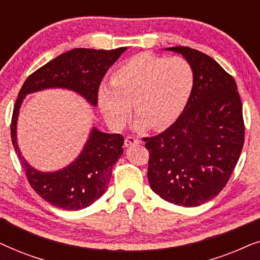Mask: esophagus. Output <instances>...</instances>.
I'll return each mask as SVG.
<instances>
[{"label": "esophagus", "mask_w": 260, "mask_h": 260, "mask_svg": "<svg viewBox=\"0 0 260 260\" xmlns=\"http://www.w3.org/2000/svg\"><path fill=\"white\" fill-rule=\"evenodd\" d=\"M141 143V140H138L136 137H133V136H127L125 138V141H124V145H125L126 148L131 147V145H135V144H140Z\"/></svg>", "instance_id": "1"}]
</instances>
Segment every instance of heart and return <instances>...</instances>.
<instances>
[{
	"label": "heart",
	"instance_id": "obj_1",
	"mask_svg": "<svg viewBox=\"0 0 260 260\" xmlns=\"http://www.w3.org/2000/svg\"><path fill=\"white\" fill-rule=\"evenodd\" d=\"M193 83V71L184 59L141 53L115 70L112 85H101L98 104L110 125L123 126L133 104L137 127L161 130L182 113Z\"/></svg>",
	"mask_w": 260,
	"mask_h": 260
}]
</instances>
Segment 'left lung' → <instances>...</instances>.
I'll return each instance as SVG.
<instances>
[{
	"label": "left lung",
	"instance_id": "left-lung-1",
	"mask_svg": "<svg viewBox=\"0 0 260 260\" xmlns=\"http://www.w3.org/2000/svg\"><path fill=\"white\" fill-rule=\"evenodd\" d=\"M191 67L193 88L176 122L144 138L148 180L163 200L195 207L215 198L229 182L244 145L243 105L236 80L214 59L176 46Z\"/></svg>",
	"mask_w": 260,
	"mask_h": 260
}]
</instances>
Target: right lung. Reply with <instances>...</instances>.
<instances>
[{
	"instance_id": "1",
	"label": "right lung",
	"mask_w": 260,
	"mask_h": 260,
	"mask_svg": "<svg viewBox=\"0 0 260 260\" xmlns=\"http://www.w3.org/2000/svg\"><path fill=\"white\" fill-rule=\"evenodd\" d=\"M125 49L74 48L31 73L19 92L10 125L14 149L31 188L55 207L79 211L105 193L113 166L123 154L124 138L119 134L102 133L93 126L83 151L71 165L58 172H39L23 158L17 145V117L23 98L33 92L59 87L77 92L95 106L103 77Z\"/></svg>"
}]
</instances>
